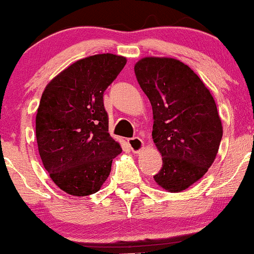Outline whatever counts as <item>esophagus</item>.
I'll list each match as a JSON object with an SVG mask.
<instances>
[{
    "instance_id": "34e87169",
    "label": "esophagus",
    "mask_w": 254,
    "mask_h": 254,
    "mask_svg": "<svg viewBox=\"0 0 254 254\" xmlns=\"http://www.w3.org/2000/svg\"><path fill=\"white\" fill-rule=\"evenodd\" d=\"M127 143H129L130 149L135 154H139L142 151V149L144 148V142L139 138V137H133V138L127 139Z\"/></svg>"
}]
</instances>
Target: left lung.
Listing matches in <instances>:
<instances>
[{"instance_id":"left-lung-1","label":"left lung","mask_w":254,"mask_h":254,"mask_svg":"<svg viewBox=\"0 0 254 254\" xmlns=\"http://www.w3.org/2000/svg\"><path fill=\"white\" fill-rule=\"evenodd\" d=\"M135 73L151 103L152 139L163 161L154 179L180 193L207 173L218 154L222 124L214 98L190 67L173 58H143Z\"/></svg>"}]
</instances>
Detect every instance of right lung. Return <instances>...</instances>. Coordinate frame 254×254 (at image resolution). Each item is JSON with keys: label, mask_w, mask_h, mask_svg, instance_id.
Masks as SVG:
<instances>
[{"label": "right lung", "mask_w": 254, "mask_h": 254, "mask_svg": "<svg viewBox=\"0 0 254 254\" xmlns=\"http://www.w3.org/2000/svg\"><path fill=\"white\" fill-rule=\"evenodd\" d=\"M127 58L96 54L75 61L46 86L35 119L40 157L61 190L87 196L99 190L122 152L109 133L105 90Z\"/></svg>", "instance_id": "1"}]
</instances>
